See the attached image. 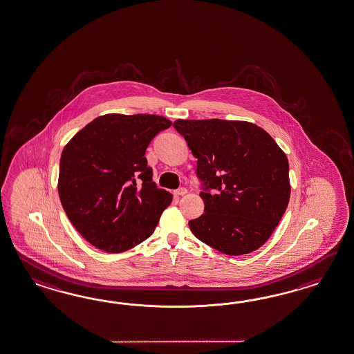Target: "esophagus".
I'll return each mask as SVG.
<instances>
[{
  "label": "esophagus",
  "mask_w": 354,
  "mask_h": 354,
  "mask_svg": "<svg viewBox=\"0 0 354 354\" xmlns=\"http://www.w3.org/2000/svg\"><path fill=\"white\" fill-rule=\"evenodd\" d=\"M187 193H188L187 188H179V189L175 190V194H176V196H184V194H187Z\"/></svg>",
  "instance_id": "esophagus-1"
}]
</instances>
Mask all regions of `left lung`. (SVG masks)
Returning a JSON list of instances; mask_svg holds the SVG:
<instances>
[{"mask_svg": "<svg viewBox=\"0 0 354 354\" xmlns=\"http://www.w3.org/2000/svg\"><path fill=\"white\" fill-rule=\"evenodd\" d=\"M197 161L205 214L190 220L199 241L229 256L263 245L290 197L289 162L268 131L248 121L176 120Z\"/></svg>", "mask_w": 354, "mask_h": 354, "instance_id": "left-lung-1", "label": "left lung"}]
</instances>
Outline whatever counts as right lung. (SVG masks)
Listing matches in <instances>:
<instances>
[{"instance_id": "1", "label": "right lung", "mask_w": 354, "mask_h": 354, "mask_svg": "<svg viewBox=\"0 0 354 354\" xmlns=\"http://www.w3.org/2000/svg\"><path fill=\"white\" fill-rule=\"evenodd\" d=\"M171 127L158 115L109 113L74 136L60 158L59 196L70 223L98 250L120 253L146 241L173 196L158 189L146 149Z\"/></svg>"}]
</instances>
